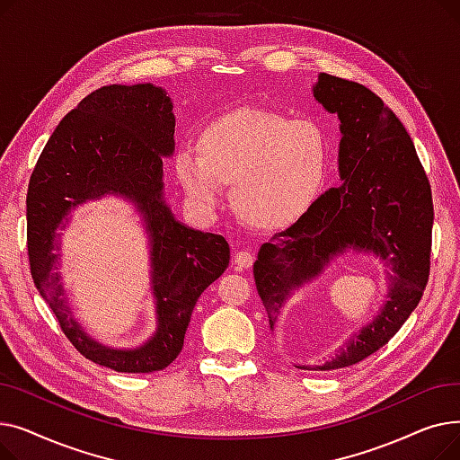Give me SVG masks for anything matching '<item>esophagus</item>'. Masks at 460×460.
<instances>
[{
	"label": "esophagus",
	"mask_w": 460,
	"mask_h": 460,
	"mask_svg": "<svg viewBox=\"0 0 460 460\" xmlns=\"http://www.w3.org/2000/svg\"><path fill=\"white\" fill-rule=\"evenodd\" d=\"M233 262H234V267H236L238 270L250 269L252 262H253V255H252V252H248V250H240V252L234 253Z\"/></svg>",
	"instance_id": "esophagus-1"
}]
</instances>
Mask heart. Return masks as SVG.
Listing matches in <instances>:
<instances>
[{
	"instance_id": "b5f03b06",
	"label": "heart",
	"mask_w": 460,
	"mask_h": 460,
	"mask_svg": "<svg viewBox=\"0 0 460 460\" xmlns=\"http://www.w3.org/2000/svg\"><path fill=\"white\" fill-rule=\"evenodd\" d=\"M328 160V139L313 120L240 108L207 123L198 149L177 155L175 172L196 207L214 208L231 182L240 220L257 229H283L319 198Z\"/></svg>"
}]
</instances>
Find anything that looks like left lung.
Instances as JSON below:
<instances>
[{
	"instance_id": "left-lung-1",
	"label": "left lung",
	"mask_w": 460,
	"mask_h": 460,
	"mask_svg": "<svg viewBox=\"0 0 460 460\" xmlns=\"http://www.w3.org/2000/svg\"><path fill=\"white\" fill-rule=\"evenodd\" d=\"M315 99L341 119L340 173L345 181L291 227L262 244L253 264L270 328L288 293L317 276L332 255L352 246L388 261L390 300L380 315L324 366L358 364L388 343L420 304L430 272L432 193L416 147L397 115L366 85L319 76Z\"/></svg>"
}]
</instances>
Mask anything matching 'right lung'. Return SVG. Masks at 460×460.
Here are the masks:
<instances>
[{"label":"right lung","mask_w":460,"mask_h":460,"mask_svg":"<svg viewBox=\"0 0 460 460\" xmlns=\"http://www.w3.org/2000/svg\"><path fill=\"white\" fill-rule=\"evenodd\" d=\"M172 110L169 96L151 84L93 91L48 139L28 186V257L37 291L72 347L117 373H153L172 364L198 298L229 264L222 234L184 227L162 201V156L175 147ZM104 192L136 200L152 233L159 330L134 351L93 342L71 317L55 272L57 227L72 206Z\"/></svg>","instance_id":"right-lung-1"}]
</instances>
